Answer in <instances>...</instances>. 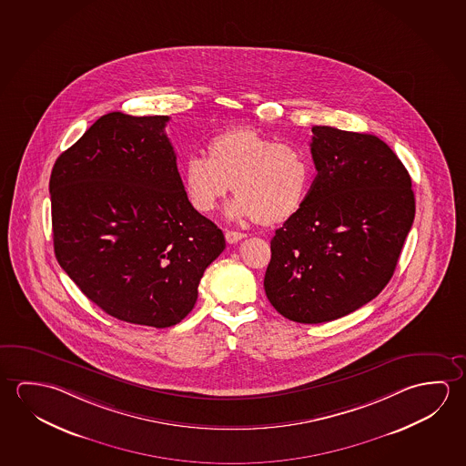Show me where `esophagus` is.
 I'll list each match as a JSON object with an SVG mask.
<instances>
[{"mask_svg":"<svg viewBox=\"0 0 466 466\" xmlns=\"http://www.w3.org/2000/svg\"><path fill=\"white\" fill-rule=\"evenodd\" d=\"M226 240H228V244H237L238 240H242V238H245L244 232H236V230H226Z\"/></svg>","mask_w":466,"mask_h":466,"instance_id":"1","label":"esophagus"}]
</instances>
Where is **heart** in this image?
Wrapping results in <instances>:
<instances>
[{
    "label": "heart",
    "mask_w": 466,
    "mask_h": 466,
    "mask_svg": "<svg viewBox=\"0 0 466 466\" xmlns=\"http://www.w3.org/2000/svg\"><path fill=\"white\" fill-rule=\"evenodd\" d=\"M207 159L187 157L182 185L191 208L216 209L230 188L228 207L234 219H257L263 226L289 221L304 207L312 187V162L300 147L276 143L252 127H234L209 137Z\"/></svg>",
    "instance_id": "obj_1"
}]
</instances>
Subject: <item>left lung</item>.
<instances>
[{"instance_id":"8db88e82","label":"left lung","mask_w":466,"mask_h":466,"mask_svg":"<svg viewBox=\"0 0 466 466\" xmlns=\"http://www.w3.org/2000/svg\"><path fill=\"white\" fill-rule=\"evenodd\" d=\"M317 177L276 230L265 292L298 323L341 319L389 284L414 221L411 177L380 137L313 127Z\"/></svg>"}]
</instances>
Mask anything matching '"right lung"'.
Segmentation results:
<instances>
[{
    "mask_svg": "<svg viewBox=\"0 0 466 466\" xmlns=\"http://www.w3.org/2000/svg\"><path fill=\"white\" fill-rule=\"evenodd\" d=\"M167 122L104 115L50 176L60 267L104 312L154 329L184 320L226 248L222 230L185 197Z\"/></svg>",
    "mask_w": 466,
    "mask_h": 466,
    "instance_id": "1",
    "label": "right lung"
}]
</instances>
